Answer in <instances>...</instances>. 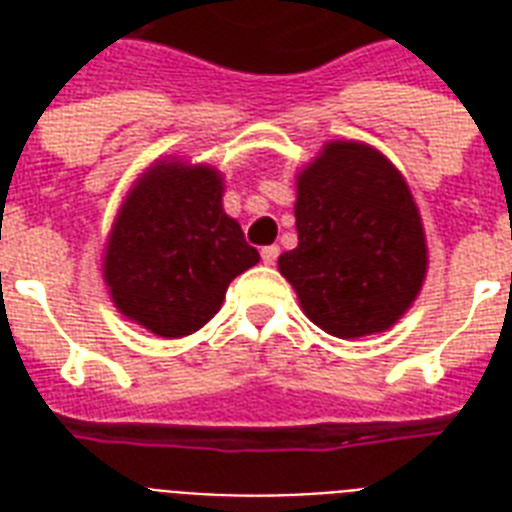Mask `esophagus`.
Masks as SVG:
<instances>
[{
  "label": "esophagus",
  "mask_w": 512,
  "mask_h": 512,
  "mask_svg": "<svg viewBox=\"0 0 512 512\" xmlns=\"http://www.w3.org/2000/svg\"><path fill=\"white\" fill-rule=\"evenodd\" d=\"M260 257H263L265 265H273L276 260H279V247H276V244H271V247H263L260 249Z\"/></svg>",
  "instance_id": "obj_1"
}]
</instances>
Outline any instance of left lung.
<instances>
[{"instance_id":"8db88e82","label":"left lung","mask_w":512,"mask_h":512,"mask_svg":"<svg viewBox=\"0 0 512 512\" xmlns=\"http://www.w3.org/2000/svg\"><path fill=\"white\" fill-rule=\"evenodd\" d=\"M297 247L279 257L305 316L329 335L396 324L425 279L420 212L398 170L361 143H329L297 177Z\"/></svg>"}]
</instances>
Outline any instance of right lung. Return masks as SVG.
Wrapping results in <instances>:
<instances>
[{"label": "right lung", "instance_id": "add662e5", "mask_svg": "<svg viewBox=\"0 0 512 512\" xmlns=\"http://www.w3.org/2000/svg\"><path fill=\"white\" fill-rule=\"evenodd\" d=\"M212 167L159 164L132 188L106 249L116 308L159 337L204 327L225 289L260 260L241 225L223 212Z\"/></svg>", "mask_w": 512, "mask_h": 512}]
</instances>
